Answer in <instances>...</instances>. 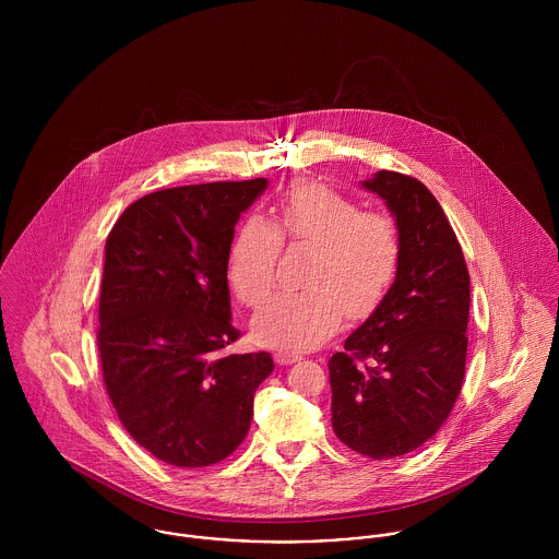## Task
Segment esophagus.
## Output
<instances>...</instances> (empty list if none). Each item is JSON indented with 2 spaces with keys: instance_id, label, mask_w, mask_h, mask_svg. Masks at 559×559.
Here are the masks:
<instances>
[{
  "instance_id": "esophagus-1",
  "label": "esophagus",
  "mask_w": 559,
  "mask_h": 559,
  "mask_svg": "<svg viewBox=\"0 0 559 559\" xmlns=\"http://www.w3.org/2000/svg\"><path fill=\"white\" fill-rule=\"evenodd\" d=\"M299 359H301V355H299V353H293V350H277V353H275V361L282 364V366L295 364V361H299Z\"/></svg>"
}]
</instances>
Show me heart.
<instances>
[{"instance_id":"heart-1","label":"heart","mask_w":559,"mask_h":559,"mask_svg":"<svg viewBox=\"0 0 559 559\" xmlns=\"http://www.w3.org/2000/svg\"><path fill=\"white\" fill-rule=\"evenodd\" d=\"M284 240L312 245L304 290L271 297L253 319L260 344L286 350L312 348L344 319L370 314L392 288L402 260L399 222L335 189L293 185L280 200L275 226L245 219L228 253V277L247 308L260 306L275 286Z\"/></svg>"}]
</instances>
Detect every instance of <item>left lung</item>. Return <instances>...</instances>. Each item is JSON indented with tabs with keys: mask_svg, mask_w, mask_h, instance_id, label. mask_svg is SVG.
Listing matches in <instances>:
<instances>
[{
	"mask_svg": "<svg viewBox=\"0 0 559 559\" xmlns=\"http://www.w3.org/2000/svg\"><path fill=\"white\" fill-rule=\"evenodd\" d=\"M396 215L399 275L379 308L329 359L337 439L374 461L424 445L450 417L467 361L469 271L428 187L381 169L364 182Z\"/></svg>",
	"mask_w": 559,
	"mask_h": 559,
	"instance_id": "1",
	"label": "left lung"
}]
</instances>
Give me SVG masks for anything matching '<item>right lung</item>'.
<instances>
[{
    "instance_id": "obj_1",
    "label": "right lung",
    "mask_w": 559,
    "mask_h": 559,
    "mask_svg": "<svg viewBox=\"0 0 559 559\" xmlns=\"http://www.w3.org/2000/svg\"><path fill=\"white\" fill-rule=\"evenodd\" d=\"M266 180L160 189L135 200L105 240L96 344L124 430L155 459L211 467L245 439L269 353L230 355L228 253Z\"/></svg>"
}]
</instances>
